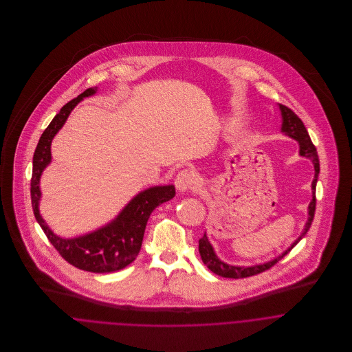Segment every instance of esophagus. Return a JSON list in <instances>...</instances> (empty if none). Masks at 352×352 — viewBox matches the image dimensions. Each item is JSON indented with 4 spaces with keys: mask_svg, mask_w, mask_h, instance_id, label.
<instances>
[{
    "mask_svg": "<svg viewBox=\"0 0 352 352\" xmlns=\"http://www.w3.org/2000/svg\"><path fill=\"white\" fill-rule=\"evenodd\" d=\"M195 175L191 172V170H182L176 179H175V184H176V188L180 191V192H190L195 188Z\"/></svg>",
    "mask_w": 352,
    "mask_h": 352,
    "instance_id": "34e87169",
    "label": "esophagus"
}]
</instances>
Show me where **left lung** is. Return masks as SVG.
<instances>
[{"mask_svg": "<svg viewBox=\"0 0 352 352\" xmlns=\"http://www.w3.org/2000/svg\"><path fill=\"white\" fill-rule=\"evenodd\" d=\"M279 109H280V115H282V133L285 135H287L289 138L294 140L298 142L300 145V155L306 157L309 160H311L313 166H314V179L311 182V201L307 206V221L302 229V233L298 236V239L286 250L282 252L279 256L265 261V263H258V264H253V265H232L228 264L225 261H222L217 253L214 251L211 243L208 241L207 234L204 233V236L199 240V253H201V260L203 263L207 265V268L210 271H212L214 274L223 276V278H232V279H240V278H248L252 275L260 274L268 268H271L274 264H276L285 254H287L292 251L302 239L305 237V234L307 233L313 217H314V210H316V184H317V179H318V173H320V161H318V155L317 151L314 148V145L310 141V137L307 134V130L305 127V124L302 123L301 119L286 105L278 104Z\"/></svg>", "mask_w": 352, "mask_h": 352, "instance_id": "8db88e82", "label": "left lung"}]
</instances>
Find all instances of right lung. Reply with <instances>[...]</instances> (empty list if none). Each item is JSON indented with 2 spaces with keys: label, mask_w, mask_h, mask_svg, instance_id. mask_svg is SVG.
I'll list each match as a JSON object with an SVG mask.
<instances>
[{
  "label": "right lung",
  "mask_w": 352,
  "mask_h": 352,
  "mask_svg": "<svg viewBox=\"0 0 352 352\" xmlns=\"http://www.w3.org/2000/svg\"><path fill=\"white\" fill-rule=\"evenodd\" d=\"M96 92L98 87L89 88L76 99L65 104L51 120L49 127L43 131L34 153L31 199L38 223L54 248L67 263L88 272L107 274L119 271L135 260L141 251L146 223L153 210L160 204L170 201L176 195V191L173 184L149 187L138 192L107 225L82 236L65 239L51 230L39 210L42 199L41 177L43 170L50 165L51 142L56 133L63 127L76 105L85 98L94 96Z\"/></svg>",
  "instance_id": "obj_1"
}]
</instances>
